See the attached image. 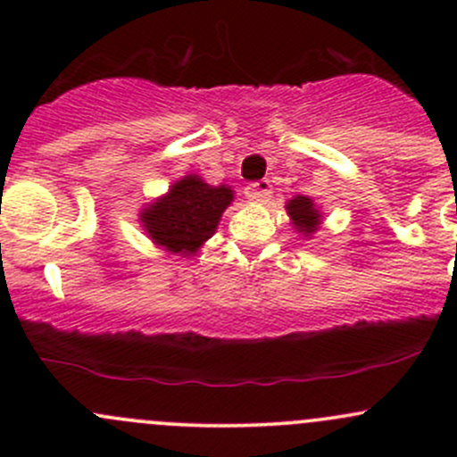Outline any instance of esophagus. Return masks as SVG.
<instances>
[{"mask_svg":"<svg viewBox=\"0 0 457 457\" xmlns=\"http://www.w3.org/2000/svg\"><path fill=\"white\" fill-rule=\"evenodd\" d=\"M245 196L254 203H265L271 196V183L270 181H254L245 187Z\"/></svg>","mask_w":457,"mask_h":457,"instance_id":"esophagus-1","label":"esophagus"}]
</instances>
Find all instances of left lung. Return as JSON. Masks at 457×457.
Wrapping results in <instances>:
<instances>
[{"label": "left lung", "mask_w": 457, "mask_h": 457, "mask_svg": "<svg viewBox=\"0 0 457 457\" xmlns=\"http://www.w3.org/2000/svg\"><path fill=\"white\" fill-rule=\"evenodd\" d=\"M287 212L298 232L314 234L318 225H320V214H318L314 203H312V199H307V196H296V199L289 201Z\"/></svg>", "instance_id": "obj_1"}]
</instances>
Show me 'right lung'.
Wrapping results in <instances>:
<instances>
[{
	"label": "right lung",
	"mask_w": 457,
	"mask_h": 457,
	"mask_svg": "<svg viewBox=\"0 0 457 457\" xmlns=\"http://www.w3.org/2000/svg\"><path fill=\"white\" fill-rule=\"evenodd\" d=\"M232 199L229 187H212L199 177H186L143 212L141 223L156 245L187 256L214 234Z\"/></svg>",
	"instance_id": "add662e5"
}]
</instances>
